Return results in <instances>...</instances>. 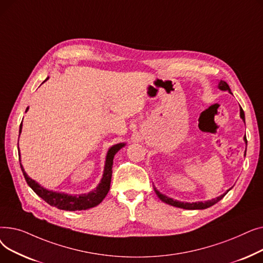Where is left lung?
Returning <instances> with one entry per match:
<instances>
[{"label": "left lung", "mask_w": 263, "mask_h": 263, "mask_svg": "<svg viewBox=\"0 0 263 263\" xmlns=\"http://www.w3.org/2000/svg\"><path fill=\"white\" fill-rule=\"evenodd\" d=\"M218 88L222 89V90H228V91H230V88H229L228 84H227L226 82H224V81H220V82H219ZM240 115H241V118H242V119L244 120V122H245V115H244V110H243L242 108L240 109ZM244 140H245V142L247 143L245 137H244ZM228 191H229V190H228ZM228 191L225 193V194L220 195V196H218L217 198H214V199H212V200H208V201H204V202L199 201V202H192V203H190V202H182V201L174 200L173 198H170V197H167V196H165V195L161 194V193H160L158 190H156V187H155L156 194L158 195V197H159L163 202H166V203L172 204V205H174V206H178V208H182V209H186V210H196V209L201 210V209L209 208V206L215 204L217 201H219L220 199H222V198L227 194Z\"/></svg>", "instance_id": "8db88e82"}]
</instances>
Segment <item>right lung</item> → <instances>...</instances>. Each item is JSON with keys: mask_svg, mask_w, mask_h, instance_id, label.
<instances>
[{"mask_svg": "<svg viewBox=\"0 0 263 263\" xmlns=\"http://www.w3.org/2000/svg\"><path fill=\"white\" fill-rule=\"evenodd\" d=\"M47 80H48V78H47ZM47 80H45V81H47ZM27 108H26V110H27ZM21 129H22V122L20 124L19 135L21 133ZM123 146H124V144L120 143V144L114 145L113 147L109 148V150L107 151L105 166H104V172H103V177L101 179V182L99 183L98 186L96 187V190L89 192L88 194H82V195L73 196V195L64 194V193L48 191L41 185H39L35 180H33V179H31L25 174L21 163H20V166H21L23 176L25 178V181L27 182V184L32 187V190L36 193L39 197L43 198L50 205H53V206H55V208L61 209V210H66V211L87 210V209L92 208V206L98 205L104 199V197L108 193L109 185H110V178H112L114 156L116 155L117 151L120 148H122ZM19 155H20V151H19ZM19 161H20V158H19Z\"/></svg>", "mask_w": 263, "mask_h": 263, "instance_id": "1", "label": "right lung"}]
</instances>
